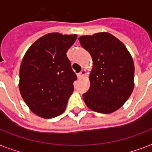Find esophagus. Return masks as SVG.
<instances>
[{
    "mask_svg": "<svg viewBox=\"0 0 152 152\" xmlns=\"http://www.w3.org/2000/svg\"><path fill=\"white\" fill-rule=\"evenodd\" d=\"M85 74H86V70H85V69H82L80 72V73H78L77 76H78V78H82L83 76H85Z\"/></svg>",
    "mask_w": 152,
    "mask_h": 152,
    "instance_id": "1",
    "label": "esophagus"
}]
</instances>
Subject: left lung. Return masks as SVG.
<instances>
[{
	"label": "left lung",
	"instance_id": "left-lung-1",
	"mask_svg": "<svg viewBox=\"0 0 152 152\" xmlns=\"http://www.w3.org/2000/svg\"><path fill=\"white\" fill-rule=\"evenodd\" d=\"M93 61L91 86L83 95L91 110L113 113L125 104L134 88V64L125 46L107 32L79 38Z\"/></svg>",
	"mask_w": 152,
	"mask_h": 152
}]
</instances>
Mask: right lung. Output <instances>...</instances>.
Instances as JSON below:
<instances>
[{
	"label": "right lung",
	"instance_id": "add662e5",
	"mask_svg": "<svg viewBox=\"0 0 152 152\" xmlns=\"http://www.w3.org/2000/svg\"><path fill=\"white\" fill-rule=\"evenodd\" d=\"M76 34L50 33L32 44L20 69V94L30 110L43 118L61 115L77 77L66 53Z\"/></svg>",
	"mask_w": 152,
	"mask_h": 152
}]
</instances>
